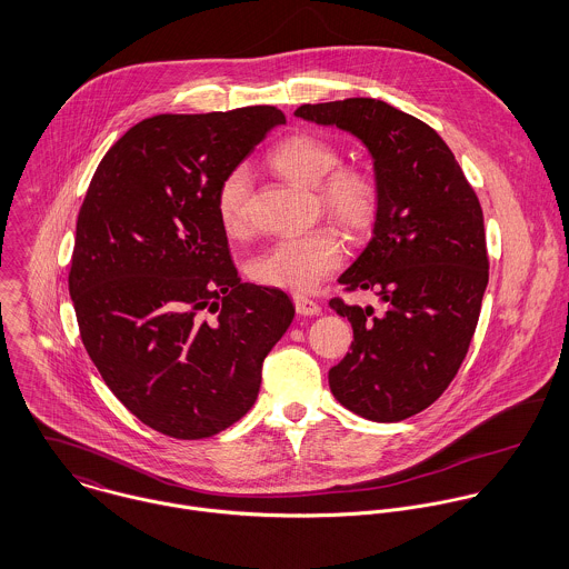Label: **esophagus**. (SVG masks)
Returning a JSON list of instances; mask_svg holds the SVG:
<instances>
[{"label": "esophagus", "mask_w": 569, "mask_h": 569, "mask_svg": "<svg viewBox=\"0 0 569 569\" xmlns=\"http://www.w3.org/2000/svg\"><path fill=\"white\" fill-rule=\"evenodd\" d=\"M295 308L301 317H317L321 315V306L308 297H295Z\"/></svg>", "instance_id": "esophagus-1"}]
</instances>
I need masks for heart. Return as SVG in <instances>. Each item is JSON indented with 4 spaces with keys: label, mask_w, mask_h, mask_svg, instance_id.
Here are the masks:
<instances>
[{
    "label": "heart",
    "mask_w": 569,
    "mask_h": 569,
    "mask_svg": "<svg viewBox=\"0 0 569 569\" xmlns=\"http://www.w3.org/2000/svg\"><path fill=\"white\" fill-rule=\"evenodd\" d=\"M270 167L286 180L315 189L321 211L345 232H362L378 213L376 180L358 169L341 164V151L323 136L299 131L283 138L270 151ZM250 173L234 167L222 178L216 196V211L228 237L248 228L246 200ZM342 241L332 230L288 234L270 243L250 261V277L268 288L286 292H312L342 261Z\"/></svg>",
    "instance_id": "heart-1"
}]
</instances>
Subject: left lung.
<instances>
[{"instance_id": "left-lung-1", "label": "left lung", "mask_w": 569, "mask_h": 569, "mask_svg": "<svg viewBox=\"0 0 569 569\" xmlns=\"http://www.w3.org/2000/svg\"><path fill=\"white\" fill-rule=\"evenodd\" d=\"M295 116L351 131L373 158V237L339 283L376 292L387 310L330 301L353 330L330 389L367 420L400 422L445 393L472 341L488 283L481 204L449 144L416 116L376 99L301 106Z\"/></svg>"}]
</instances>
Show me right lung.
Listing matches in <instances>:
<instances>
[{
    "instance_id": "obj_1",
    "label": "right lung",
    "mask_w": 569,
    "mask_h": 569,
    "mask_svg": "<svg viewBox=\"0 0 569 569\" xmlns=\"http://www.w3.org/2000/svg\"><path fill=\"white\" fill-rule=\"evenodd\" d=\"M281 122L272 106L144 118L81 204L68 274L81 341L116 398L169 438L234 425L295 319L283 290L241 283L216 211L222 178Z\"/></svg>"
}]
</instances>
